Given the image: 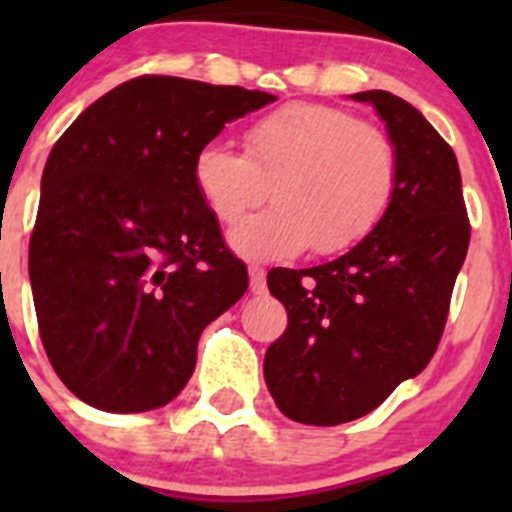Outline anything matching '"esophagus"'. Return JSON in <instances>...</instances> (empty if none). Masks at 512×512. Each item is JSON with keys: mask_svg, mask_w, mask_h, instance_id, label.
Masks as SVG:
<instances>
[{"mask_svg": "<svg viewBox=\"0 0 512 512\" xmlns=\"http://www.w3.org/2000/svg\"><path fill=\"white\" fill-rule=\"evenodd\" d=\"M248 279H251L253 295H264V292H266V271L261 269V266H251V269H248Z\"/></svg>", "mask_w": 512, "mask_h": 512, "instance_id": "esophagus-1", "label": "esophagus"}]
</instances>
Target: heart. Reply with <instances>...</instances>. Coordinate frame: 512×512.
Returning <instances> with one entry per match:
<instances>
[{"label": "heart", "instance_id": "heart-1", "mask_svg": "<svg viewBox=\"0 0 512 512\" xmlns=\"http://www.w3.org/2000/svg\"><path fill=\"white\" fill-rule=\"evenodd\" d=\"M194 187L223 225L261 205L271 187L277 205L230 233L243 259H295L310 246L336 256L387 217L400 187V153L390 135L351 112L292 102L253 122L246 153L205 143L194 156Z\"/></svg>", "mask_w": 512, "mask_h": 512}]
</instances>
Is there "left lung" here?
I'll return each mask as SVG.
<instances>
[{"mask_svg":"<svg viewBox=\"0 0 512 512\" xmlns=\"http://www.w3.org/2000/svg\"><path fill=\"white\" fill-rule=\"evenodd\" d=\"M372 104L400 153L395 202L372 235L328 264L274 269L266 284L287 307L264 379L289 420L338 425L372 413L423 372L441 341L469 220L451 146L413 104L382 89Z\"/></svg>","mask_w":512,"mask_h":512,"instance_id":"left-lung-1","label":"left lung"}]
</instances>
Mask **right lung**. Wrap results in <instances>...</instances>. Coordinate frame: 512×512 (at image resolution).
I'll return each mask as SVG.
<instances>
[{
	"label": "right lung",
	"mask_w": 512,
	"mask_h": 512,
	"mask_svg": "<svg viewBox=\"0 0 512 512\" xmlns=\"http://www.w3.org/2000/svg\"><path fill=\"white\" fill-rule=\"evenodd\" d=\"M274 94L125 81L58 138L40 179L30 284L45 354L79 400L146 413L184 390L202 330L248 271L194 187V156Z\"/></svg>",
	"instance_id": "add662e5"
}]
</instances>
